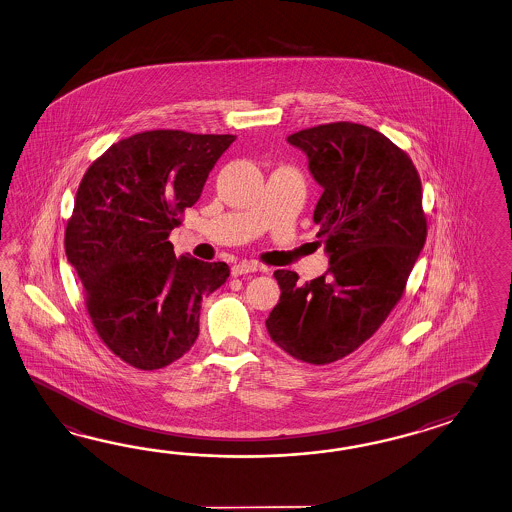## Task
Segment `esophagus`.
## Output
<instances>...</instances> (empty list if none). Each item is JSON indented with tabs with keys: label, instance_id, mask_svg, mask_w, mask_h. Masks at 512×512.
Instances as JSON below:
<instances>
[{
	"label": "esophagus",
	"instance_id": "1",
	"mask_svg": "<svg viewBox=\"0 0 512 512\" xmlns=\"http://www.w3.org/2000/svg\"><path fill=\"white\" fill-rule=\"evenodd\" d=\"M262 265H258V263L254 262H239L232 267V275L241 276V275H249V273H258V271H262Z\"/></svg>",
	"mask_w": 512,
	"mask_h": 512
}]
</instances>
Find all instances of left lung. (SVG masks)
Listing matches in <instances>:
<instances>
[{"mask_svg":"<svg viewBox=\"0 0 512 512\" xmlns=\"http://www.w3.org/2000/svg\"><path fill=\"white\" fill-rule=\"evenodd\" d=\"M288 143L323 187L314 223L328 269L306 284L275 271L280 301L265 327L282 351L323 366L369 340L401 299L427 237L421 180L401 148L362 124L315 126Z\"/></svg>","mask_w":512,"mask_h":512,"instance_id":"8db88e82","label":"left lung"}]
</instances>
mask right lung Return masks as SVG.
Wrapping results in <instances>:
<instances>
[{"label": "right lung", "instance_id": "1", "mask_svg": "<svg viewBox=\"0 0 512 512\" xmlns=\"http://www.w3.org/2000/svg\"><path fill=\"white\" fill-rule=\"evenodd\" d=\"M234 135L135 133L85 172L65 250L85 288L92 325L137 369H159L198 338L202 297L230 276L224 262L176 258L169 236L197 202Z\"/></svg>", "mask_w": 512, "mask_h": 512}]
</instances>
